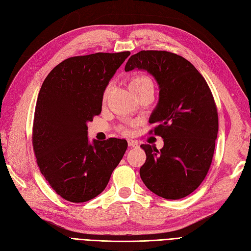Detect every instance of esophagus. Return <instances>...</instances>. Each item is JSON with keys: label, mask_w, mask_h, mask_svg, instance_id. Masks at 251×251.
<instances>
[{"label": "esophagus", "mask_w": 251, "mask_h": 251, "mask_svg": "<svg viewBox=\"0 0 251 251\" xmlns=\"http://www.w3.org/2000/svg\"><path fill=\"white\" fill-rule=\"evenodd\" d=\"M127 143H128V146H130L131 148H135V147L138 146V141H137V140L128 139V140H127Z\"/></svg>", "instance_id": "esophagus-1"}]
</instances>
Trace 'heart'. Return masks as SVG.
<instances>
[{
    "mask_svg": "<svg viewBox=\"0 0 251 251\" xmlns=\"http://www.w3.org/2000/svg\"><path fill=\"white\" fill-rule=\"evenodd\" d=\"M148 82H151V80L149 77H147V76H135V77H133L130 80V82H128V87H130V90H131V92H132V91H134L135 89H137V88H139V87H141L143 85H146V83H148ZM109 91H110V86H108L103 91V94H102V100H107V96L109 94ZM120 131L123 132V133H126V127H121Z\"/></svg>",
    "mask_w": 251,
    "mask_h": 251,
    "instance_id": "1",
    "label": "heart"
}]
</instances>
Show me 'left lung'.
<instances>
[{"mask_svg": "<svg viewBox=\"0 0 251 251\" xmlns=\"http://www.w3.org/2000/svg\"><path fill=\"white\" fill-rule=\"evenodd\" d=\"M142 69L159 85V101L150 117L151 130L163 138L158 151L141 144L147 160L143 183L159 197L178 200L192 194L206 177L214 156L219 121L206 80L187 59L175 53L142 50L128 58L125 70Z\"/></svg>", "mask_w": 251, "mask_h": 251, "instance_id": "obj_1", "label": "left lung"}]
</instances>
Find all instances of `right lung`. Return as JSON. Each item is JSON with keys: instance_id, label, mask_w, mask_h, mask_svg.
Returning a JSON list of instances; mask_svg holds the SVG:
<instances>
[{"instance_id": "obj_1", "label": "right lung", "mask_w": 251, "mask_h": 251, "mask_svg": "<svg viewBox=\"0 0 251 251\" xmlns=\"http://www.w3.org/2000/svg\"><path fill=\"white\" fill-rule=\"evenodd\" d=\"M130 51L69 57L45 78L37 96L32 146L43 176L55 193L87 202L108 185L127 142L88 140V121L100 115L102 94Z\"/></svg>"}]
</instances>
